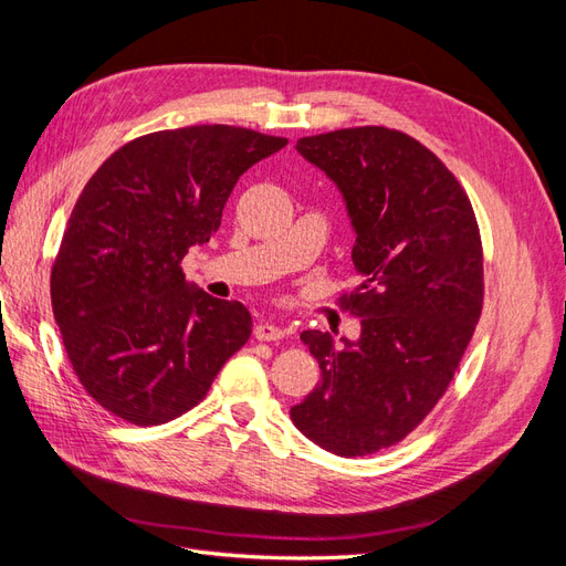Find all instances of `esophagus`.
I'll return each instance as SVG.
<instances>
[{"label":"esophagus","mask_w":566,"mask_h":566,"mask_svg":"<svg viewBox=\"0 0 566 566\" xmlns=\"http://www.w3.org/2000/svg\"><path fill=\"white\" fill-rule=\"evenodd\" d=\"M287 335L285 328H281V325H273V323H260L254 328V337L260 342H276V339H283Z\"/></svg>","instance_id":"34e87169"}]
</instances>
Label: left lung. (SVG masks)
<instances>
[{
  "label": "left lung",
  "mask_w": 566,
  "mask_h": 566,
  "mask_svg": "<svg viewBox=\"0 0 566 566\" xmlns=\"http://www.w3.org/2000/svg\"><path fill=\"white\" fill-rule=\"evenodd\" d=\"M297 150L345 196L361 285L339 310L361 318V337L300 335L321 382L290 418L325 451L370 455L406 439L449 389L484 306L482 235L451 169L399 129H335Z\"/></svg>",
  "instance_id": "1"
}]
</instances>
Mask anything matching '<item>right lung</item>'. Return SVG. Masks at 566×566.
<instances>
[{"instance_id": "right-lung-1", "label": "right lung", "mask_w": 566, "mask_h": 566, "mask_svg": "<svg viewBox=\"0 0 566 566\" xmlns=\"http://www.w3.org/2000/svg\"><path fill=\"white\" fill-rule=\"evenodd\" d=\"M285 144L231 125L163 129L117 148L82 188L51 306L80 385L115 418H179L248 342L245 306L193 287L181 260L219 229L245 169Z\"/></svg>"}]
</instances>
